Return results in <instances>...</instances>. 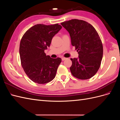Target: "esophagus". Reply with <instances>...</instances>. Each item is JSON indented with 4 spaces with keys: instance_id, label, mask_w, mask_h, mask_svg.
Segmentation results:
<instances>
[{
    "instance_id": "1",
    "label": "esophagus",
    "mask_w": 120,
    "mask_h": 120,
    "mask_svg": "<svg viewBox=\"0 0 120 120\" xmlns=\"http://www.w3.org/2000/svg\"><path fill=\"white\" fill-rule=\"evenodd\" d=\"M67 59V58H66V57H62L61 58V60H66Z\"/></svg>"
}]
</instances>
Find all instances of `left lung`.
<instances>
[{
  "mask_svg": "<svg viewBox=\"0 0 120 120\" xmlns=\"http://www.w3.org/2000/svg\"><path fill=\"white\" fill-rule=\"evenodd\" d=\"M70 34L71 43L79 53L78 59H71L70 71L75 78L87 79L93 77L100 67L103 44L96 29L86 21L73 19L61 22Z\"/></svg>",
  "mask_w": 120,
  "mask_h": 120,
  "instance_id": "left-lung-1",
  "label": "left lung"
}]
</instances>
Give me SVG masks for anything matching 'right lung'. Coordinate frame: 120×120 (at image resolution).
Segmentation results:
<instances>
[{
    "instance_id": "1",
    "label": "right lung",
    "mask_w": 120,
    "mask_h": 120,
    "mask_svg": "<svg viewBox=\"0 0 120 120\" xmlns=\"http://www.w3.org/2000/svg\"><path fill=\"white\" fill-rule=\"evenodd\" d=\"M61 28L58 23L38 24L28 29L21 39V64L28 77L35 83L44 84L56 77L61 59L46 56L45 50L49 47L52 38Z\"/></svg>"
}]
</instances>
